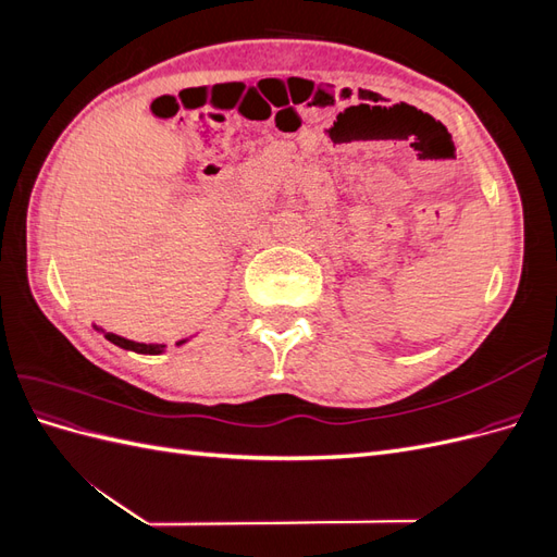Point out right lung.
<instances>
[{
  "label": "right lung",
  "instance_id": "add662e5",
  "mask_svg": "<svg viewBox=\"0 0 557 557\" xmlns=\"http://www.w3.org/2000/svg\"><path fill=\"white\" fill-rule=\"evenodd\" d=\"M107 339L115 346L121 348H127V350H134V352H148V356H158V352L164 350V346H153V344H139V342H129L125 339V336H117V334H111V332H104Z\"/></svg>",
  "mask_w": 557,
  "mask_h": 557
}]
</instances>
